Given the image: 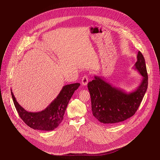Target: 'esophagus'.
<instances>
[{"label": "esophagus", "instance_id": "obj_1", "mask_svg": "<svg viewBox=\"0 0 160 160\" xmlns=\"http://www.w3.org/2000/svg\"><path fill=\"white\" fill-rule=\"evenodd\" d=\"M88 76L87 75H84L82 77V84L83 85H87V83H88Z\"/></svg>", "mask_w": 160, "mask_h": 160}]
</instances>
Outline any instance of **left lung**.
Returning <instances> with one entry per match:
<instances>
[{
    "instance_id": "left-lung-1",
    "label": "left lung",
    "mask_w": 160,
    "mask_h": 160,
    "mask_svg": "<svg viewBox=\"0 0 160 160\" xmlns=\"http://www.w3.org/2000/svg\"><path fill=\"white\" fill-rule=\"evenodd\" d=\"M137 58L135 68L143 78L133 92L127 94L97 76L88 83L92 114L100 122L112 125L125 121L138 109L148 88V76L145 59L140 51Z\"/></svg>"
}]
</instances>
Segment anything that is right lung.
Instances as JSON below:
<instances>
[{"label": "right lung", "mask_w": 160, "mask_h": 160, "mask_svg": "<svg viewBox=\"0 0 160 160\" xmlns=\"http://www.w3.org/2000/svg\"><path fill=\"white\" fill-rule=\"evenodd\" d=\"M79 83L64 85L57 98L44 110L32 112L26 111L16 101L11 91V96L19 117L30 128L38 130L51 131L61 123L64 112L72 96L80 86Z\"/></svg>", "instance_id": "right-lung-1"}]
</instances>
